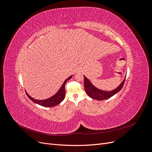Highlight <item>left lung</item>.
<instances>
[{
    "label": "left lung",
    "mask_w": 152,
    "mask_h": 152,
    "mask_svg": "<svg viewBox=\"0 0 152 152\" xmlns=\"http://www.w3.org/2000/svg\"><path fill=\"white\" fill-rule=\"evenodd\" d=\"M84 88L86 93L88 95L89 97L93 98L94 99L97 100H104L111 98L114 94H115L118 91H120L122 87L124 84V82H125L126 79L122 81V83L120 84L117 88L114 89L112 91H104L99 90L98 88L95 87L93 84L91 83V82L87 79V78L84 76Z\"/></svg>",
    "instance_id": "1"
}]
</instances>
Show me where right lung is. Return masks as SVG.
<instances>
[{"label": "right lung", "mask_w": 152, "mask_h": 152, "mask_svg": "<svg viewBox=\"0 0 152 152\" xmlns=\"http://www.w3.org/2000/svg\"><path fill=\"white\" fill-rule=\"evenodd\" d=\"M72 77V75L70 76V77H68V79L65 82H64V83L63 84L62 86L61 87V88L59 89V90L58 91V92L56 94H54L53 96H52V97H50L47 99L37 100V99L32 98L31 96H30L27 93H26V94L30 99H31L32 102L37 103V104H38L41 106H43V107H54V106H56L57 104L60 103L64 99V98H65V84L66 83L67 80H70Z\"/></svg>", "instance_id": "1"}]
</instances>
